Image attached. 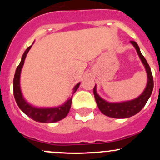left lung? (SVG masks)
<instances>
[{
    "label": "left lung",
    "mask_w": 160,
    "mask_h": 160,
    "mask_svg": "<svg viewBox=\"0 0 160 160\" xmlns=\"http://www.w3.org/2000/svg\"><path fill=\"white\" fill-rule=\"evenodd\" d=\"M130 42L136 49L142 62L144 64L146 72H147L148 83L143 93L138 98H135L132 101L122 103H109L100 98V96H98L96 92V86L93 88V90L95 101H96L100 111L105 115L108 116V117L114 118H126L132 117V116L135 115L137 113L139 112L143 108V107L146 105V102L149 100V97L151 96L153 90V77L149 65L140 52L138 44L135 41Z\"/></svg>",
    "instance_id": "1"
}]
</instances>
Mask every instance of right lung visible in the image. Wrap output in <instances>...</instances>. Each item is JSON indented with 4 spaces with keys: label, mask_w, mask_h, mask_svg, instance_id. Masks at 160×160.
I'll list each match as a JSON object with an SVG mask.
<instances>
[{
    "label": "right lung",
    "mask_w": 160,
    "mask_h": 160,
    "mask_svg": "<svg viewBox=\"0 0 160 160\" xmlns=\"http://www.w3.org/2000/svg\"><path fill=\"white\" fill-rule=\"evenodd\" d=\"M31 47H32V46H29L24 52L22 57V61H21L20 64L18 66L15 71V74H14V81H13V92H14V96L16 103L20 108L21 110L35 122L52 123V122L62 120L68 114L69 111L70 110L72 97L62 106H59L58 108H38L32 107V105L28 104L25 101V99L22 97L20 89V74L24 62H25L27 53L28 52ZM80 84V83H78L74 87L73 91L72 93L77 91Z\"/></svg>",
    "instance_id": "right-lung-1"
}]
</instances>
